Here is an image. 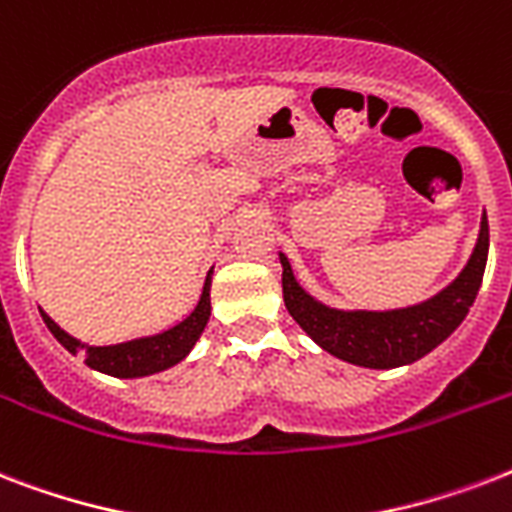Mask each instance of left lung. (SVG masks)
Returning a JSON list of instances; mask_svg holds the SVG:
<instances>
[{
    "mask_svg": "<svg viewBox=\"0 0 512 512\" xmlns=\"http://www.w3.org/2000/svg\"><path fill=\"white\" fill-rule=\"evenodd\" d=\"M486 255H489V223L481 217L476 249L462 273L441 289L436 297L412 308L398 311H337L313 300L297 284L292 265L281 257V287L289 316L319 342L321 348L348 364L369 369H393L412 364L417 358L441 345L468 316L484 279Z\"/></svg>",
    "mask_w": 512,
    "mask_h": 512,
    "instance_id": "left-lung-1",
    "label": "left lung"
}]
</instances>
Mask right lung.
I'll return each mask as SVG.
<instances>
[{
    "instance_id": "obj_1",
    "label": "right lung",
    "mask_w": 512,
    "mask_h": 512,
    "mask_svg": "<svg viewBox=\"0 0 512 512\" xmlns=\"http://www.w3.org/2000/svg\"><path fill=\"white\" fill-rule=\"evenodd\" d=\"M209 287H212V271L207 273V281H204V289H201L199 305L193 308L191 316L183 319L177 327L167 329L162 335L154 337H140V340L119 342V345H84L76 337H71L68 332L55 324V321L42 313L44 324L50 329L55 340L68 350V353H84V361L92 369H98L103 374H111V377H146V374H156L170 369V366L180 364L191 348L196 345V340L201 337L204 327H207L209 313H212V305H209Z\"/></svg>"
}]
</instances>
